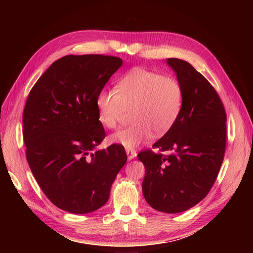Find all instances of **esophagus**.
Listing matches in <instances>:
<instances>
[{"label": "esophagus", "mask_w": 253, "mask_h": 253, "mask_svg": "<svg viewBox=\"0 0 253 253\" xmlns=\"http://www.w3.org/2000/svg\"><path fill=\"white\" fill-rule=\"evenodd\" d=\"M126 153H127V155H128V160L135 159L136 155H137V152L135 151V150H131V149H127V150H126Z\"/></svg>", "instance_id": "1"}]
</instances>
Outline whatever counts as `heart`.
<instances>
[{"label": "heart", "instance_id": "b5f03b06", "mask_svg": "<svg viewBox=\"0 0 253 253\" xmlns=\"http://www.w3.org/2000/svg\"><path fill=\"white\" fill-rule=\"evenodd\" d=\"M184 89L175 77L146 68H133L118 80L115 88L96 95L99 122L109 129L117 127L126 110L131 109L129 126L110 137L111 143L133 149L149 140L153 130L163 133L174 125L181 111Z\"/></svg>", "mask_w": 253, "mask_h": 253}]
</instances>
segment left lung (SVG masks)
<instances>
[{"mask_svg":"<svg viewBox=\"0 0 253 253\" xmlns=\"http://www.w3.org/2000/svg\"><path fill=\"white\" fill-rule=\"evenodd\" d=\"M184 89L181 111L174 125L138 153L146 169L144 199L153 209L179 213L207 197L216 180L226 148V112L216 90L191 64L169 58Z\"/></svg>","mask_w":253,"mask_h":253,"instance_id":"obj_1","label":"left lung"}]
</instances>
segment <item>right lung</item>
<instances>
[{
    "mask_svg": "<svg viewBox=\"0 0 253 253\" xmlns=\"http://www.w3.org/2000/svg\"><path fill=\"white\" fill-rule=\"evenodd\" d=\"M122 64L111 55H66L46 69L27 98V162L47 199L64 211L85 214L103 207L127 161L120 144L92 152L106 136L96 95Z\"/></svg>",
    "mask_w": 253,
    "mask_h": 253,
    "instance_id": "obj_1",
    "label": "right lung"
}]
</instances>
